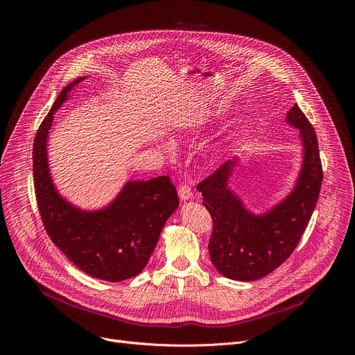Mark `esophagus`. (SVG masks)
Here are the masks:
<instances>
[{"mask_svg":"<svg viewBox=\"0 0 355 355\" xmlns=\"http://www.w3.org/2000/svg\"><path fill=\"white\" fill-rule=\"evenodd\" d=\"M178 195H180L181 200H188V199L192 196L191 187L187 185V184H181V185L178 187Z\"/></svg>","mask_w":355,"mask_h":355,"instance_id":"esophagus-1","label":"esophagus"}]
</instances>
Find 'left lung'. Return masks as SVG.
Returning a JSON list of instances; mask_svg holds the SVG:
<instances>
[{"instance_id": "8db88e82", "label": "left lung", "mask_w": 355, "mask_h": 355, "mask_svg": "<svg viewBox=\"0 0 355 355\" xmlns=\"http://www.w3.org/2000/svg\"><path fill=\"white\" fill-rule=\"evenodd\" d=\"M286 122L299 129L305 157L295 189L268 214L252 215L227 188L234 160L196 185L214 223L211 261L226 278L256 281L277 270L292 254L312 218L323 181L318 136L297 104Z\"/></svg>"}]
</instances>
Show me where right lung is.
Returning <instances> with one entry per match:
<instances>
[{"instance_id":"1","label":"right lung","mask_w":355,"mask_h":355,"mask_svg":"<svg viewBox=\"0 0 355 355\" xmlns=\"http://www.w3.org/2000/svg\"><path fill=\"white\" fill-rule=\"evenodd\" d=\"M59 94L40 123L33 141V185L42 223L63 254L85 274L111 282L136 277L156 248L162 229L178 207V195L170 177L128 182L112 204L98 212H84L64 200L52 182L46 143L53 114L67 99Z\"/></svg>"}]
</instances>
